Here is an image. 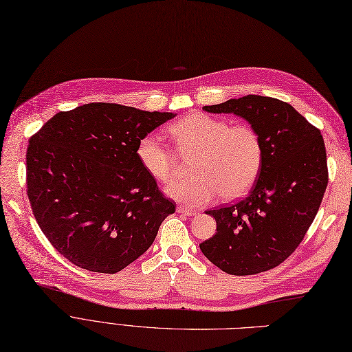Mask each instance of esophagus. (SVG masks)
<instances>
[{
	"instance_id": "esophagus-1",
	"label": "esophagus",
	"mask_w": 352,
	"mask_h": 352,
	"mask_svg": "<svg viewBox=\"0 0 352 352\" xmlns=\"http://www.w3.org/2000/svg\"><path fill=\"white\" fill-rule=\"evenodd\" d=\"M177 213H182V214H186V216H196L197 212L193 210V209H189L186 206H177Z\"/></svg>"
}]
</instances>
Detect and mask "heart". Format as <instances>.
Masks as SVG:
<instances>
[{
    "label": "heart",
    "instance_id": "b5f03b06",
    "mask_svg": "<svg viewBox=\"0 0 352 352\" xmlns=\"http://www.w3.org/2000/svg\"><path fill=\"white\" fill-rule=\"evenodd\" d=\"M169 133L182 153H196L192 164L196 176L175 182L167 189L173 199L190 208H202L219 195L230 200L252 188L263 160V144L255 127L192 113L173 123ZM136 153L143 169L157 182L175 179L176 157L156 133L140 139Z\"/></svg>",
    "mask_w": 352,
    "mask_h": 352
}]
</instances>
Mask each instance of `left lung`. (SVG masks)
I'll return each instance as SVG.
<instances>
[{
    "label": "left lung",
    "mask_w": 352,
    "mask_h": 352,
    "mask_svg": "<svg viewBox=\"0 0 352 352\" xmlns=\"http://www.w3.org/2000/svg\"><path fill=\"white\" fill-rule=\"evenodd\" d=\"M209 113H233L259 133L263 160L252 190L239 202L206 210L216 233L204 255L229 275H255L282 263L302 242L328 185L321 131L282 100L249 94Z\"/></svg>",
    "instance_id": "1"
}]
</instances>
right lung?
<instances>
[{"mask_svg": "<svg viewBox=\"0 0 352 352\" xmlns=\"http://www.w3.org/2000/svg\"><path fill=\"white\" fill-rule=\"evenodd\" d=\"M175 116L90 103L57 113L31 136L27 195L38 226L65 259L116 274L153 243L176 204L143 169L136 148Z\"/></svg>", "mask_w": 352, "mask_h": 352, "instance_id": "right-lung-1", "label": "right lung"}]
</instances>
